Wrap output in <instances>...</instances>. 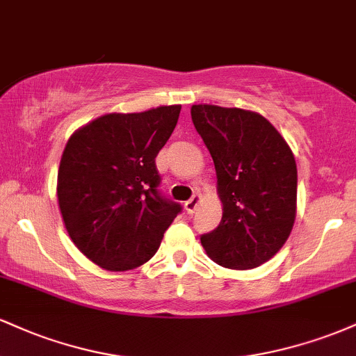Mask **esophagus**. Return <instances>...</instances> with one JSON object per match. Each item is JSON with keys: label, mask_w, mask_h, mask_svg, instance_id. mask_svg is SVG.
<instances>
[{"label": "esophagus", "mask_w": 356, "mask_h": 356, "mask_svg": "<svg viewBox=\"0 0 356 356\" xmlns=\"http://www.w3.org/2000/svg\"><path fill=\"white\" fill-rule=\"evenodd\" d=\"M199 201H201V195H199V194H194V195H192V197L189 199V201H186V204H184V206H186V211L189 212V214H192V212H194L195 209H197Z\"/></svg>", "instance_id": "esophagus-1"}]
</instances>
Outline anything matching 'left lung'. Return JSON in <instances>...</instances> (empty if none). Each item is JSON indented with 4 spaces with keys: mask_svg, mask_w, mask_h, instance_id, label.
<instances>
[{
    "mask_svg": "<svg viewBox=\"0 0 356 356\" xmlns=\"http://www.w3.org/2000/svg\"><path fill=\"white\" fill-rule=\"evenodd\" d=\"M192 122L218 174L222 219L201 236L207 256L231 269L266 263L283 248L296 218L298 170L291 149L263 115L192 105Z\"/></svg>",
    "mask_w": 356,
    "mask_h": 356,
    "instance_id": "1",
    "label": "left lung"
}]
</instances>
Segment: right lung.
Wrapping results in <instances>:
<instances>
[{"label": "right lung", "mask_w": 356, "mask_h": 356, "mask_svg": "<svg viewBox=\"0 0 356 356\" xmlns=\"http://www.w3.org/2000/svg\"><path fill=\"white\" fill-rule=\"evenodd\" d=\"M179 113L181 105L108 113L67 142L56 186L60 211L75 246L100 268L142 266L182 212L159 191L155 165Z\"/></svg>", "instance_id": "add662e5"}]
</instances>
